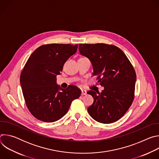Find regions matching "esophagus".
Instances as JSON below:
<instances>
[{
    "mask_svg": "<svg viewBox=\"0 0 159 159\" xmlns=\"http://www.w3.org/2000/svg\"><path fill=\"white\" fill-rule=\"evenodd\" d=\"M81 91H82V93H81V94L83 96V95H86L87 94V91L85 90H81Z\"/></svg>",
    "mask_w": 159,
    "mask_h": 159,
    "instance_id": "34e87169",
    "label": "esophagus"
}]
</instances>
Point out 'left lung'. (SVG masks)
Returning a JSON list of instances; mask_svg holds the SVG:
<instances>
[{
  "label": "left lung",
  "instance_id": "8db88e82",
  "mask_svg": "<svg viewBox=\"0 0 159 159\" xmlns=\"http://www.w3.org/2000/svg\"><path fill=\"white\" fill-rule=\"evenodd\" d=\"M81 55L92 62L101 93L89 90L94 98L87 111L96 121L104 124L122 118L134 98L136 72L126 55L118 47L104 43L80 44Z\"/></svg>",
  "mask_w": 159,
  "mask_h": 159
}]
</instances>
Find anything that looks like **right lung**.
<instances>
[{
    "instance_id": "right-lung-1",
    "label": "right lung",
    "mask_w": 159,
    "mask_h": 159,
    "mask_svg": "<svg viewBox=\"0 0 159 159\" xmlns=\"http://www.w3.org/2000/svg\"><path fill=\"white\" fill-rule=\"evenodd\" d=\"M78 44H47L38 47L26 61L20 82L26 105L36 119L52 123L61 118L81 90L75 85L64 89L57 84L65 62L77 52Z\"/></svg>"
}]
</instances>
